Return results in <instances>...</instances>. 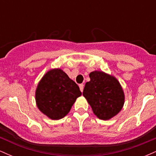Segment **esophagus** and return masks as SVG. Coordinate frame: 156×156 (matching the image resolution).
Segmentation results:
<instances>
[{
	"label": "esophagus",
	"instance_id": "1",
	"mask_svg": "<svg viewBox=\"0 0 156 156\" xmlns=\"http://www.w3.org/2000/svg\"><path fill=\"white\" fill-rule=\"evenodd\" d=\"M79 87H80V90L81 91V92H83V84L81 83V84H79Z\"/></svg>",
	"mask_w": 156,
	"mask_h": 156
}]
</instances>
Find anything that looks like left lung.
<instances>
[{
    "label": "left lung",
    "mask_w": 156,
    "mask_h": 156,
    "mask_svg": "<svg viewBox=\"0 0 156 156\" xmlns=\"http://www.w3.org/2000/svg\"><path fill=\"white\" fill-rule=\"evenodd\" d=\"M90 81L85 84L83 95L99 119L107 120L120 112L125 96L119 81L101 71L89 74Z\"/></svg>",
    "instance_id": "1"
}]
</instances>
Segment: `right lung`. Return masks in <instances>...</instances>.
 <instances>
[{
    "instance_id": "obj_1",
    "label": "right lung",
    "mask_w": 156,
    "mask_h": 156,
    "mask_svg": "<svg viewBox=\"0 0 156 156\" xmlns=\"http://www.w3.org/2000/svg\"><path fill=\"white\" fill-rule=\"evenodd\" d=\"M80 95L79 87L62 69H54L48 71L39 83L36 102L44 114L52 119H60Z\"/></svg>"
}]
</instances>
